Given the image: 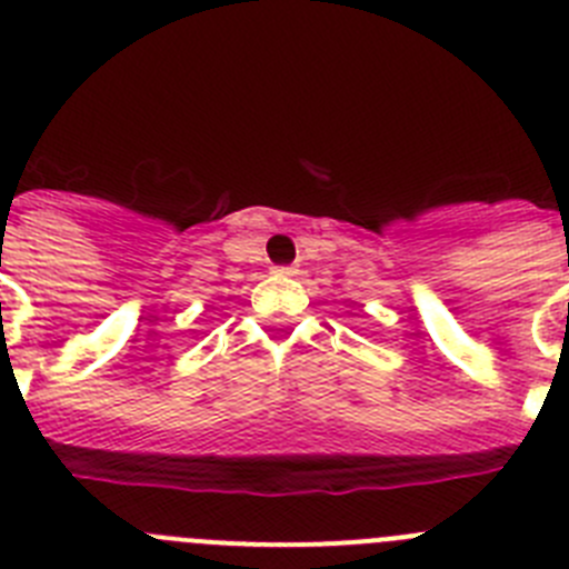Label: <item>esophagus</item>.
<instances>
[{
	"label": "esophagus",
	"instance_id": "obj_1",
	"mask_svg": "<svg viewBox=\"0 0 569 569\" xmlns=\"http://www.w3.org/2000/svg\"><path fill=\"white\" fill-rule=\"evenodd\" d=\"M295 266H274V274H280V278H289V274H295Z\"/></svg>",
	"mask_w": 569,
	"mask_h": 569
}]
</instances>
